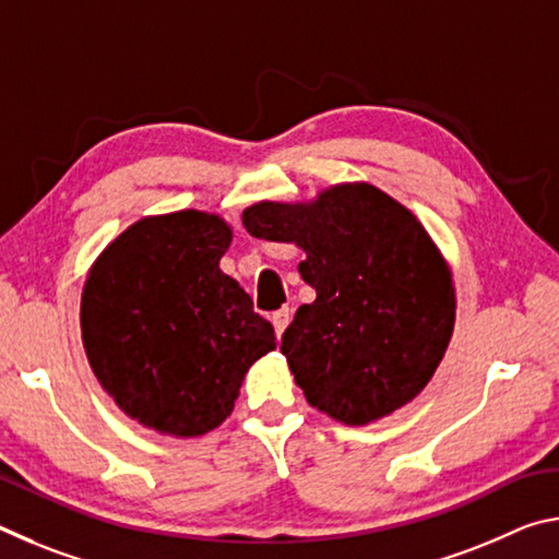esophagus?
I'll return each instance as SVG.
<instances>
[{"mask_svg":"<svg viewBox=\"0 0 559 559\" xmlns=\"http://www.w3.org/2000/svg\"><path fill=\"white\" fill-rule=\"evenodd\" d=\"M290 316H293V310L288 306H283L281 310H276V313L271 316V325H273V330H276V337H281L283 330L288 328Z\"/></svg>","mask_w":559,"mask_h":559,"instance_id":"34e87169","label":"esophagus"}]
</instances>
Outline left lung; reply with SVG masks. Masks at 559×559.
<instances>
[{"mask_svg": "<svg viewBox=\"0 0 559 559\" xmlns=\"http://www.w3.org/2000/svg\"><path fill=\"white\" fill-rule=\"evenodd\" d=\"M241 219L257 239L306 251L298 271L316 300L296 310L281 353L308 404L367 427L414 402L456 323L453 273L424 224L370 182L257 202Z\"/></svg>", "mask_w": 559, "mask_h": 559, "instance_id": "left-lung-1", "label": "left lung"}]
</instances>
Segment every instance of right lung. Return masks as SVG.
I'll list each match as a JSON object with an SVG mask.
<instances>
[{"instance_id": "1", "label": "right lung", "mask_w": 559, "mask_h": 559, "mask_svg": "<svg viewBox=\"0 0 559 559\" xmlns=\"http://www.w3.org/2000/svg\"><path fill=\"white\" fill-rule=\"evenodd\" d=\"M219 214L143 216L88 269L81 337L122 414L163 437L197 439L231 414L249 367L276 349L266 318L219 269L231 246Z\"/></svg>"}]
</instances>
